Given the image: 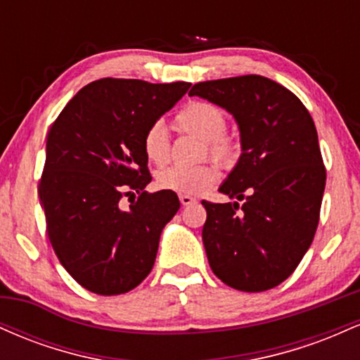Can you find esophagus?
I'll use <instances>...</instances> for the list:
<instances>
[{
    "label": "esophagus",
    "mask_w": 360,
    "mask_h": 360,
    "mask_svg": "<svg viewBox=\"0 0 360 360\" xmlns=\"http://www.w3.org/2000/svg\"><path fill=\"white\" fill-rule=\"evenodd\" d=\"M179 201H181V205H183V206H191V205L196 203V198L189 196V194H181Z\"/></svg>",
    "instance_id": "esophagus-1"
}]
</instances>
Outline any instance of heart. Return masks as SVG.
Returning <instances> with one entry per match:
<instances>
[{"label": "heart", "mask_w": 360, "mask_h": 360, "mask_svg": "<svg viewBox=\"0 0 360 360\" xmlns=\"http://www.w3.org/2000/svg\"><path fill=\"white\" fill-rule=\"evenodd\" d=\"M174 125L181 134L203 140L201 155H210L223 167H232L240 155V146L225 135L226 115L213 103L193 101L177 111ZM143 154L154 166H164L171 157V139L164 123L155 122L142 139ZM218 179V167L212 162L193 167H167L157 174V186L179 194H200Z\"/></svg>", "instance_id": "heart-1"}]
</instances>
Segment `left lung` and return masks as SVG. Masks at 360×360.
Instances as JSON below:
<instances>
[{"label":"left lung","instance_id":"left-lung-1","mask_svg":"<svg viewBox=\"0 0 360 360\" xmlns=\"http://www.w3.org/2000/svg\"><path fill=\"white\" fill-rule=\"evenodd\" d=\"M189 96L225 108L240 130V159L220 186L237 201H201L210 267L238 291L276 288L298 267L320 220L326 171L311 115L257 74L198 82Z\"/></svg>","mask_w":360,"mask_h":360}]
</instances>
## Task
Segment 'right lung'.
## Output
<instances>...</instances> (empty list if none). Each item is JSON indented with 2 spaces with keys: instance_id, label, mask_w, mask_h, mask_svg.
<instances>
[{
  "instance_id": "add662e5",
  "label": "right lung",
  "mask_w": 360,
  "mask_h": 360,
  "mask_svg": "<svg viewBox=\"0 0 360 360\" xmlns=\"http://www.w3.org/2000/svg\"><path fill=\"white\" fill-rule=\"evenodd\" d=\"M189 86L93 81L49 130L39 184L49 240L64 269L91 292H128L154 267L160 232L181 205L174 191H143L152 176L142 139ZM130 192L139 198L123 210L119 201Z\"/></svg>"
}]
</instances>
